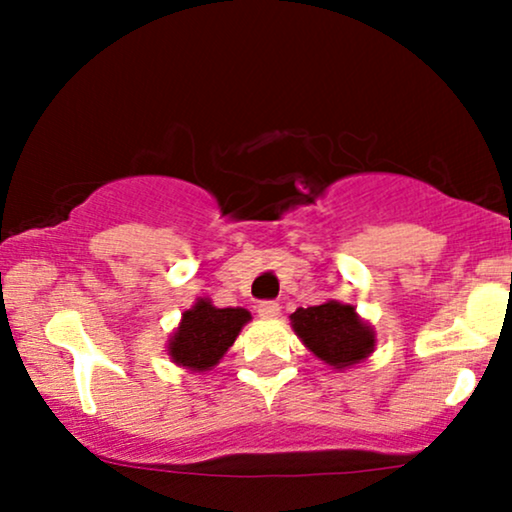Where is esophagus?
<instances>
[{
  "instance_id": "obj_1",
  "label": "esophagus",
  "mask_w": 512,
  "mask_h": 512,
  "mask_svg": "<svg viewBox=\"0 0 512 512\" xmlns=\"http://www.w3.org/2000/svg\"><path fill=\"white\" fill-rule=\"evenodd\" d=\"M257 315L264 317V320H274V317L279 315V303L262 301L260 305H257Z\"/></svg>"
}]
</instances>
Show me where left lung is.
Masks as SVG:
<instances>
[{
	"label": "left lung",
	"mask_w": 512,
	"mask_h": 512,
	"mask_svg": "<svg viewBox=\"0 0 512 512\" xmlns=\"http://www.w3.org/2000/svg\"><path fill=\"white\" fill-rule=\"evenodd\" d=\"M291 327L320 361L337 370L366 361L375 349L373 327L358 317L354 305L339 301L298 308Z\"/></svg>",
	"instance_id": "8db88e82"
}]
</instances>
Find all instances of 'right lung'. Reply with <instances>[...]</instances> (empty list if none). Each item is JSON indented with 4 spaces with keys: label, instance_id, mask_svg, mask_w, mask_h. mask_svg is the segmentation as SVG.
<instances>
[{
    "label": "right lung",
    "instance_id": "obj_1",
    "mask_svg": "<svg viewBox=\"0 0 512 512\" xmlns=\"http://www.w3.org/2000/svg\"><path fill=\"white\" fill-rule=\"evenodd\" d=\"M245 322H250L245 308H216L207 298H197V303L182 313L178 330L170 334L168 356L192 373L211 370L236 342Z\"/></svg>",
    "mask_w": 512,
    "mask_h": 512
}]
</instances>
